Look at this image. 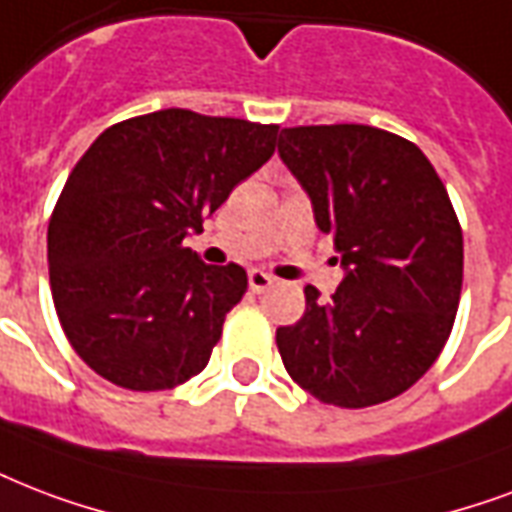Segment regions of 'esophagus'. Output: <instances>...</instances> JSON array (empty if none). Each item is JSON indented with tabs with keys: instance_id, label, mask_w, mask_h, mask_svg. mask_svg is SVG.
Listing matches in <instances>:
<instances>
[{
	"instance_id": "obj_1",
	"label": "esophagus",
	"mask_w": 512,
	"mask_h": 512,
	"mask_svg": "<svg viewBox=\"0 0 512 512\" xmlns=\"http://www.w3.org/2000/svg\"><path fill=\"white\" fill-rule=\"evenodd\" d=\"M273 287V279L263 271H249V290L260 295V292H268Z\"/></svg>"
}]
</instances>
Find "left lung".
Masks as SVG:
<instances>
[{
  "instance_id": "8db88e82",
  "label": "left lung",
  "mask_w": 512,
  "mask_h": 512,
  "mask_svg": "<svg viewBox=\"0 0 512 512\" xmlns=\"http://www.w3.org/2000/svg\"><path fill=\"white\" fill-rule=\"evenodd\" d=\"M279 155L306 187L346 268L276 330L284 368L319 403L370 408L438 360L462 295L464 241L448 190L403 136L360 123L282 128Z\"/></svg>"
}]
</instances>
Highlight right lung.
I'll return each mask as SVG.
<instances>
[{"label": "right lung", "mask_w": 512, "mask_h": 512, "mask_svg": "<svg viewBox=\"0 0 512 512\" xmlns=\"http://www.w3.org/2000/svg\"><path fill=\"white\" fill-rule=\"evenodd\" d=\"M279 126L161 109L109 126L48 225L50 292L77 357L115 386L163 392L206 368L247 292L236 263L182 241L276 150Z\"/></svg>", "instance_id": "add662e5"}]
</instances>
